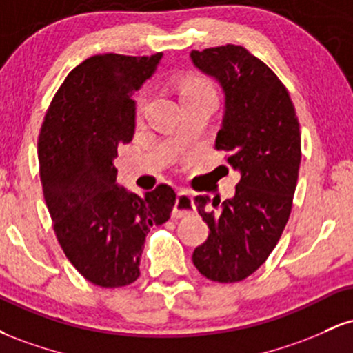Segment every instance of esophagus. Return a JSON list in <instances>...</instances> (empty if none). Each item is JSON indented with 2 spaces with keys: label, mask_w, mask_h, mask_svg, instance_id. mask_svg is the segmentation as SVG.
I'll use <instances>...</instances> for the list:
<instances>
[{
  "label": "esophagus",
  "mask_w": 353,
  "mask_h": 353,
  "mask_svg": "<svg viewBox=\"0 0 353 353\" xmlns=\"http://www.w3.org/2000/svg\"><path fill=\"white\" fill-rule=\"evenodd\" d=\"M194 210H196V205H194V197L190 196L189 192H185V190L177 192L176 204H174V217L190 216Z\"/></svg>",
  "instance_id": "1"
}]
</instances>
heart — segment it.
I'll list each match as a JSON object with an SVG mask.
<instances>
[{
    "mask_svg": "<svg viewBox=\"0 0 353 353\" xmlns=\"http://www.w3.org/2000/svg\"><path fill=\"white\" fill-rule=\"evenodd\" d=\"M177 91H179L181 103H185V101H190V99H202V98L216 99V91H214L212 84L199 74L184 76V78L181 79L179 86H177ZM139 104H143V99H141Z\"/></svg>",
    "mask_w": 353,
    "mask_h": 353,
    "instance_id": "obj_1",
    "label": "heart"
}]
</instances>
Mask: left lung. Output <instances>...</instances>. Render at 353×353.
I'll list each match as a JSON object with an SVG mask.
<instances>
[{"mask_svg": "<svg viewBox=\"0 0 353 353\" xmlns=\"http://www.w3.org/2000/svg\"><path fill=\"white\" fill-rule=\"evenodd\" d=\"M190 58L224 89L216 149L241 172L232 199H194L209 237L196 247L192 262L209 281L241 282L267 261L289 221L301 165V125L282 81L245 48L194 50Z\"/></svg>", "mask_w": 353, "mask_h": 353, "instance_id": "left-lung-1", "label": "left lung"}]
</instances>
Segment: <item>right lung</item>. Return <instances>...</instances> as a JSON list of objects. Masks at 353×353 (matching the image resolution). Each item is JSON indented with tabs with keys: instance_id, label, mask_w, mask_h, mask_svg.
Here are the masks:
<instances>
[{
	"instance_id": "right-lung-1",
	"label": "right lung",
	"mask_w": 353,
	"mask_h": 353,
	"mask_svg": "<svg viewBox=\"0 0 353 353\" xmlns=\"http://www.w3.org/2000/svg\"><path fill=\"white\" fill-rule=\"evenodd\" d=\"M161 56L109 52L83 61L59 86L39 132V177L61 249L86 281L106 289L139 277L145 236L176 204L168 184L144 197L117 188L112 165L134 134L132 94Z\"/></svg>"
}]
</instances>
